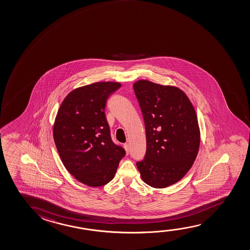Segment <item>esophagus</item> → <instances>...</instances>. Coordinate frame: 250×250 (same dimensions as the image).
Returning a JSON list of instances; mask_svg holds the SVG:
<instances>
[{
    "label": "esophagus",
    "mask_w": 250,
    "mask_h": 250,
    "mask_svg": "<svg viewBox=\"0 0 250 250\" xmlns=\"http://www.w3.org/2000/svg\"><path fill=\"white\" fill-rule=\"evenodd\" d=\"M124 148L125 149L127 155H128V154H129V145H128V144H125V145H124Z\"/></svg>",
    "instance_id": "esophagus-1"
}]
</instances>
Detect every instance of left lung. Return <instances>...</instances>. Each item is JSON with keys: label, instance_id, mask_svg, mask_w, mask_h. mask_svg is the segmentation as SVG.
Returning a JSON list of instances; mask_svg holds the SVG:
<instances>
[{"label": "left lung", "instance_id": "left-lung-1", "mask_svg": "<svg viewBox=\"0 0 250 250\" xmlns=\"http://www.w3.org/2000/svg\"><path fill=\"white\" fill-rule=\"evenodd\" d=\"M133 88L145 120L147 145L145 159L137 167L146 184L164 188L181 181L195 161L200 144L198 118L179 87L140 80Z\"/></svg>", "mask_w": 250, "mask_h": 250}]
</instances>
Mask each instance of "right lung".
<instances>
[{
    "label": "right lung",
    "mask_w": 250,
    "mask_h": 250,
    "mask_svg": "<svg viewBox=\"0 0 250 250\" xmlns=\"http://www.w3.org/2000/svg\"><path fill=\"white\" fill-rule=\"evenodd\" d=\"M120 83L101 82L71 91L58 109L53 138L66 169L83 184L97 188L112 181L125 155L113 144L105 114Z\"/></svg>",
    "instance_id": "obj_1"
}]
</instances>
